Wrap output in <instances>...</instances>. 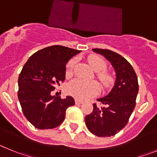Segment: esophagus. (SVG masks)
<instances>
[{"label":"esophagus","mask_w":157,"mask_h":157,"mask_svg":"<svg viewBox=\"0 0 157 157\" xmlns=\"http://www.w3.org/2000/svg\"><path fill=\"white\" fill-rule=\"evenodd\" d=\"M83 103L82 101H80V100H75V105H82Z\"/></svg>","instance_id":"1"}]
</instances>
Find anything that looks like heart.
Returning a JSON list of instances; mask_svg holds the SVG:
<instances>
[{"instance_id":"heart-1","label":"heart","mask_w":157,"mask_h":157,"mask_svg":"<svg viewBox=\"0 0 157 157\" xmlns=\"http://www.w3.org/2000/svg\"><path fill=\"white\" fill-rule=\"evenodd\" d=\"M89 64L94 71L98 72V77L104 85H109L112 81V75L109 72L104 71L106 68V61L101 56L98 55H91L87 59ZM75 65V59H71L67 64L66 75L70 76L73 72ZM99 92V85L96 82H86L84 80H74L67 86V93L74 98L80 100H86Z\"/></svg>"}]
</instances>
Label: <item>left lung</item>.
I'll return each instance as SVG.
<instances>
[{
    "instance_id": "1",
    "label": "left lung",
    "mask_w": 157,
    "mask_h": 157,
    "mask_svg": "<svg viewBox=\"0 0 157 157\" xmlns=\"http://www.w3.org/2000/svg\"><path fill=\"white\" fill-rule=\"evenodd\" d=\"M93 51L105 56L112 63L116 78L109 94L98 99L103 107L94 104V110L86 116L85 122L92 134L103 138L110 137L125 127L135 108L138 77L131 64L120 54L102 48H93Z\"/></svg>"
}]
</instances>
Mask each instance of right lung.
I'll return each instance as SVG.
<instances>
[{
	"label": "right lung",
	"mask_w": 157,
	"mask_h": 157,
	"mask_svg": "<svg viewBox=\"0 0 157 157\" xmlns=\"http://www.w3.org/2000/svg\"><path fill=\"white\" fill-rule=\"evenodd\" d=\"M80 50L61 45L46 47L34 53L22 69L18 79V98L23 115L34 127L52 129L60 125L74 98L51 94L65 79L66 63Z\"/></svg>",
	"instance_id": "obj_1"
}]
</instances>
